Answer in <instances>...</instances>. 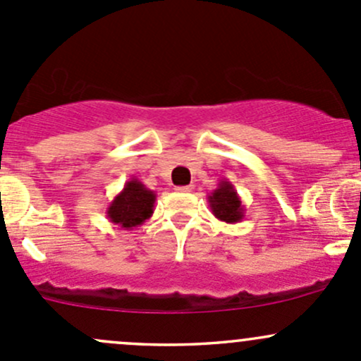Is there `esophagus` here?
I'll return each mask as SVG.
<instances>
[{"instance_id": "1", "label": "esophagus", "mask_w": 361, "mask_h": 361, "mask_svg": "<svg viewBox=\"0 0 361 361\" xmlns=\"http://www.w3.org/2000/svg\"><path fill=\"white\" fill-rule=\"evenodd\" d=\"M176 190H178V192H192L193 187H192V185H187V187H178Z\"/></svg>"}]
</instances>
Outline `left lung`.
I'll list each match as a JSON object with an SVG mask.
<instances>
[{
  "label": "left lung",
  "mask_w": 361,
  "mask_h": 361,
  "mask_svg": "<svg viewBox=\"0 0 361 361\" xmlns=\"http://www.w3.org/2000/svg\"><path fill=\"white\" fill-rule=\"evenodd\" d=\"M207 200L212 214L219 221L235 224L245 217V205L241 204L238 192L233 187L231 181L221 180L217 188L207 195Z\"/></svg>",
  "instance_id": "left-lung-1"
}]
</instances>
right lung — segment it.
Masks as SVG:
<instances>
[{
	"label": "right lung",
	"mask_w": 361,
	"mask_h": 361,
	"mask_svg": "<svg viewBox=\"0 0 361 361\" xmlns=\"http://www.w3.org/2000/svg\"><path fill=\"white\" fill-rule=\"evenodd\" d=\"M156 193L137 178H130L125 187L108 205V219L120 228L133 229L152 216Z\"/></svg>",
	"instance_id": "add662e5"
}]
</instances>
